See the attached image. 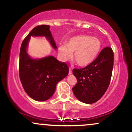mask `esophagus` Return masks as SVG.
<instances>
[{
  "label": "esophagus",
  "mask_w": 132,
  "mask_h": 132,
  "mask_svg": "<svg viewBox=\"0 0 132 132\" xmlns=\"http://www.w3.org/2000/svg\"><path fill=\"white\" fill-rule=\"evenodd\" d=\"M72 74V69L71 68H69V75H71Z\"/></svg>",
  "instance_id": "obj_1"
}]
</instances>
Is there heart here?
Instances as JSON below:
<instances>
[{"label":"heart","mask_w":132,"mask_h":132,"mask_svg":"<svg viewBox=\"0 0 132 132\" xmlns=\"http://www.w3.org/2000/svg\"><path fill=\"white\" fill-rule=\"evenodd\" d=\"M102 48L100 39L90 35H81L71 38L66 45H60L57 51L62 61H68L72 57L75 61L81 66H88L99 55Z\"/></svg>","instance_id":"b5f03b06"}]
</instances>
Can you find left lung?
Wrapping results in <instances>:
<instances>
[{
  "instance_id": "obj_1",
  "label": "left lung",
  "mask_w": 132,
  "mask_h": 132,
  "mask_svg": "<svg viewBox=\"0 0 132 132\" xmlns=\"http://www.w3.org/2000/svg\"><path fill=\"white\" fill-rule=\"evenodd\" d=\"M113 66V50L107 46L91 64L85 68L73 69L77 83L72 89L77 99L86 104L99 101L109 86Z\"/></svg>"
}]
</instances>
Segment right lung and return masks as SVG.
<instances>
[{
  "mask_svg": "<svg viewBox=\"0 0 132 132\" xmlns=\"http://www.w3.org/2000/svg\"><path fill=\"white\" fill-rule=\"evenodd\" d=\"M50 27L47 25L35 27L23 40L20 50V79L27 94L37 101L50 99L55 91L57 83L69 72L67 64L53 56L33 60L27 54V45L31 36H45L54 49L57 48Z\"/></svg>",
  "mask_w": 132,
  "mask_h": 132,
  "instance_id": "1",
  "label": "right lung"
}]
</instances>
